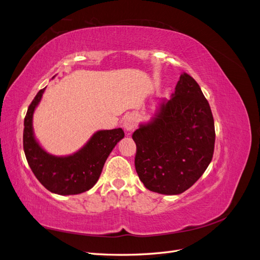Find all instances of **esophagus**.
I'll return each instance as SVG.
<instances>
[{"mask_svg": "<svg viewBox=\"0 0 260 260\" xmlns=\"http://www.w3.org/2000/svg\"><path fill=\"white\" fill-rule=\"evenodd\" d=\"M136 124H137V116L135 114H129L124 117L123 122H122L124 130L131 131L136 127Z\"/></svg>", "mask_w": 260, "mask_h": 260, "instance_id": "esophagus-1", "label": "esophagus"}]
</instances>
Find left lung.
<instances>
[{
  "label": "left lung",
  "instance_id": "obj_1",
  "mask_svg": "<svg viewBox=\"0 0 260 260\" xmlns=\"http://www.w3.org/2000/svg\"><path fill=\"white\" fill-rule=\"evenodd\" d=\"M215 137L208 102L199 83L183 73L170 100H162L152 119L133 132L140 180L156 193H183L207 169Z\"/></svg>",
  "mask_w": 260,
  "mask_h": 260
}]
</instances>
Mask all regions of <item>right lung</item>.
<instances>
[{"mask_svg": "<svg viewBox=\"0 0 260 260\" xmlns=\"http://www.w3.org/2000/svg\"><path fill=\"white\" fill-rule=\"evenodd\" d=\"M44 89L31 102L23 121V151L29 166L40 183L52 193L75 195L90 190L98 182L107 157L124 137L121 128L96 131L78 152L55 156L39 144L35 137L32 118Z\"/></svg>", "mask_w": 260, "mask_h": 260, "instance_id": "1", "label": "right lung"}]
</instances>
